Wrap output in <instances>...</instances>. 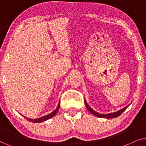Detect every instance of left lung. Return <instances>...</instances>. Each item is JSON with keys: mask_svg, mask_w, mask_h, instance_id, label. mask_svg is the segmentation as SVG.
<instances>
[{"mask_svg": "<svg viewBox=\"0 0 146 146\" xmlns=\"http://www.w3.org/2000/svg\"><path fill=\"white\" fill-rule=\"evenodd\" d=\"M84 102H85V104H86V106L87 108V109L89 110L90 112H91L92 114H93L94 115H95L96 117H98L99 118H106V119H112V118H116V117H118L119 116L121 115V114L123 113V112L125 111V110L127 109V107L129 106H127L124 107V108H122V109L118 110L117 112H112V113H109V114H100L98 112H96L95 110H94L92 108L90 107L89 105H88V103H87L86 100H84Z\"/></svg>", "mask_w": 146, "mask_h": 146, "instance_id": "obj_1", "label": "left lung"}]
</instances>
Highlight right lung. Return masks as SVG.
Instances as JSON below:
<instances>
[{"instance_id": "right-lung-1", "label": "right lung", "mask_w": 146, "mask_h": 146, "mask_svg": "<svg viewBox=\"0 0 146 146\" xmlns=\"http://www.w3.org/2000/svg\"><path fill=\"white\" fill-rule=\"evenodd\" d=\"M59 106H60V102H59V103H58V106L56 107V108L54 110V111L52 112L51 113L47 114V115H45V116H44V117L38 118V119H29V118H27V117H24L23 115H22V116H23V117H24V118H25V119H26L28 121H30V122H32V123H40V122H42V121H46V120H48L50 119H51V118H52L53 117H54V116L56 115V114L57 113V112H58V108H59Z\"/></svg>"}]
</instances>
